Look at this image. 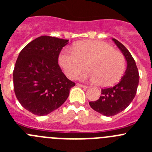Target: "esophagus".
I'll list each match as a JSON object with an SVG mask.
<instances>
[{
	"instance_id": "obj_1",
	"label": "esophagus",
	"mask_w": 152,
	"mask_h": 152,
	"mask_svg": "<svg viewBox=\"0 0 152 152\" xmlns=\"http://www.w3.org/2000/svg\"><path fill=\"white\" fill-rule=\"evenodd\" d=\"M76 84H77V86H79V87H81V88H88V86L84 85V84H79V83H77Z\"/></svg>"
}]
</instances>
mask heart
Returning <instances> with one entry per match:
<instances>
[{"instance_id":"b5f03b06","label":"heart","mask_w":152,"mask_h":152,"mask_svg":"<svg viewBox=\"0 0 152 152\" xmlns=\"http://www.w3.org/2000/svg\"><path fill=\"white\" fill-rule=\"evenodd\" d=\"M60 65L65 75L75 78L84 69L88 71L77 77L97 82L101 87L116 84L126 68V58L119 51L105 42L87 40L75 44L73 50L63 49L58 57Z\"/></svg>"}]
</instances>
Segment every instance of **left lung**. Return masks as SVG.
Here are the masks:
<instances>
[{"instance_id":"left-lung-1","label":"left lung","mask_w":152,"mask_h":152,"mask_svg":"<svg viewBox=\"0 0 152 152\" xmlns=\"http://www.w3.org/2000/svg\"><path fill=\"white\" fill-rule=\"evenodd\" d=\"M127 61V68L120 81L111 88H103L101 95L96 101L89 102L93 110L107 116H115L124 110L136 94L139 75L133 57L126 47L116 39H113Z\"/></svg>"}]
</instances>
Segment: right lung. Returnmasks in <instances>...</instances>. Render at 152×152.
Instances as JSON below:
<instances>
[{
	"label": "right lung",
	"instance_id": "right-lung-1",
	"mask_svg": "<svg viewBox=\"0 0 152 152\" xmlns=\"http://www.w3.org/2000/svg\"><path fill=\"white\" fill-rule=\"evenodd\" d=\"M68 39L42 36L28 43L13 69V89L24 108L45 116L61 107L75 83L64 75L58 56Z\"/></svg>",
	"mask_w": 152,
	"mask_h": 152
}]
</instances>
